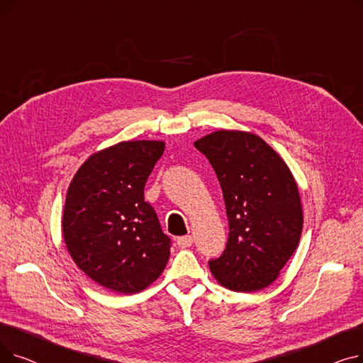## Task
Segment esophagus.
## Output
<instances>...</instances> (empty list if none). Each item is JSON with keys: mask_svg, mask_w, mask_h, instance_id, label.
<instances>
[{"mask_svg": "<svg viewBox=\"0 0 363 363\" xmlns=\"http://www.w3.org/2000/svg\"><path fill=\"white\" fill-rule=\"evenodd\" d=\"M193 242H194L193 235H184V237H179L177 240V244H178L179 249H186V247H191Z\"/></svg>", "mask_w": 363, "mask_h": 363, "instance_id": "obj_1", "label": "esophagus"}]
</instances>
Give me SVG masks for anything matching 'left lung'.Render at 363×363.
<instances>
[{"instance_id": "8db88e82", "label": "left lung", "mask_w": 363, "mask_h": 363, "mask_svg": "<svg viewBox=\"0 0 363 363\" xmlns=\"http://www.w3.org/2000/svg\"><path fill=\"white\" fill-rule=\"evenodd\" d=\"M219 179L230 235L208 268L225 289L250 293L272 284L303 230L298 188L278 152L252 132L220 129L194 143Z\"/></svg>"}]
</instances>
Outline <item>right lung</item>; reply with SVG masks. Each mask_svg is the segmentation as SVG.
I'll return each mask as SVG.
<instances>
[{"label": "right lung", "mask_w": 363, "mask_h": 363, "mask_svg": "<svg viewBox=\"0 0 363 363\" xmlns=\"http://www.w3.org/2000/svg\"><path fill=\"white\" fill-rule=\"evenodd\" d=\"M163 141H122L94 152L66 196L63 238L78 268L101 287L135 294L166 268L170 238L144 201V186Z\"/></svg>", "instance_id": "right-lung-1"}]
</instances>
